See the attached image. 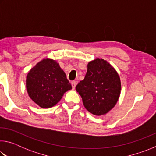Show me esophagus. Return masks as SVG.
Here are the masks:
<instances>
[{
    "label": "esophagus",
    "mask_w": 156,
    "mask_h": 156,
    "mask_svg": "<svg viewBox=\"0 0 156 156\" xmlns=\"http://www.w3.org/2000/svg\"><path fill=\"white\" fill-rule=\"evenodd\" d=\"M76 84H77V83H76V81H72V85L73 89H75L76 86Z\"/></svg>",
    "instance_id": "esophagus-1"
}]
</instances>
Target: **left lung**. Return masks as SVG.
Listing matches in <instances>:
<instances>
[{"label": "left lung", "instance_id": "obj_1", "mask_svg": "<svg viewBox=\"0 0 156 156\" xmlns=\"http://www.w3.org/2000/svg\"><path fill=\"white\" fill-rule=\"evenodd\" d=\"M76 90L89 112L98 116L105 115L119 99L120 76L107 60L97 58L88 63L85 77L77 84Z\"/></svg>", "mask_w": 156, "mask_h": 156}]
</instances>
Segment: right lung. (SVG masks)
<instances>
[{
  "instance_id": "1",
  "label": "right lung",
  "mask_w": 156,
  "mask_h": 156,
  "mask_svg": "<svg viewBox=\"0 0 156 156\" xmlns=\"http://www.w3.org/2000/svg\"><path fill=\"white\" fill-rule=\"evenodd\" d=\"M26 88L30 98L41 108L54 107L72 85L56 60L44 58L30 70Z\"/></svg>"
}]
</instances>
